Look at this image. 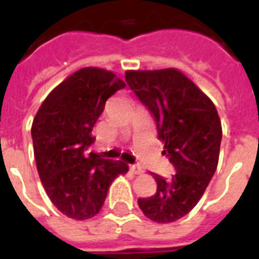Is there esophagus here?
Masks as SVG:
<instances>
[{
    "instance_id": "esophagus-1",
    "label": "esophagus",
    "mask_w": 259,
    "mask_h": 259,
    "mask_svg": "<svg viewBox=\"0 0 259 259\" xmlns=\"http://www.w3.org/2000/svg\"><path fill=\"white\" fill-rule=\"evenodd\" d=\"M130 172L134 173V175H140V173L144 172V169H142L141 165H138V164H133V165H130Z\"/></svg>"
}]
</instances>
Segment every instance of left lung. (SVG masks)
Masks as SVG:
<instances>
[{"label": "left lung", "instance_id": "8db88e82", "mask_svg": "<svg viewBox=\"0 0 259 259\" xmlns=\"http://www.w3.org/2000/svg\"><path fill=\"white\" fill-rule=\"evenodd\" d=\"M125 80L153 114L162 153L176 170L170 177L152 173L157 191L138 205L150 221L170 223L197 204L217 170L221 119L211 99L175 68L127 71Z\"/></svg>", "mask_w": 259, "mask_h": 259}]
</instances>
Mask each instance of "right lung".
<instances>
[{"label": "right lung", "mask_w": 259, "mask_h": 259, "mask_svg": "<svg viewBox=\"0 0 259 259\" xmlns=\"http://www.w3.org/2000/svg\"><path fill=\"white\" fill-rule=\"evenodd\" d=\"M125 82L111 71L87 67L62 82L32 123L36 165L47 195L66 217L84 221L101 211L110 184L129 170L122 160L87 154L106 101Z\"/></svg>", "instance_id": "right-lung-1"}]
</instances>
